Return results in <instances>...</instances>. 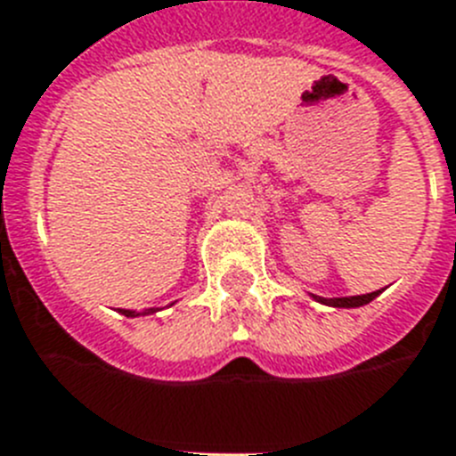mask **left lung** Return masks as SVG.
Wrapping results in <instances>:
<instances>
[{
	"label": "left lung",
	"mask_w": 456,
	"mask_h": 456,
	"mask_svg": "<svg viewBox=\"0 0 456 456\" xmlns=\"http://www.w3.org/2000/svg\"><path fill=\"white\" fill-rule=\"evenodd\" d=\"M381 294V291H371V294H362V296H348V298H319L314 296L319 303L332 305V307H360V305H367L376 298V296Z\"/></svg>",
	"instance_id": "obj_1"
}]
</instances>
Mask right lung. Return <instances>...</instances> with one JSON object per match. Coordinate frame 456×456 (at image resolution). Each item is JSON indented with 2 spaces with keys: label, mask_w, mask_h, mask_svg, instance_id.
<instances>
[{
  "label": "right lung",
  "mask_w": 456,
  "mask_h": 456,
  "mask_svg": "<svg viewBox=\"0 0 456 456\" xmlns=\"http://www.w3.org/2000/svg\"><path fill=\"white\" fill-rule=\"evenodd\" d=\"M121 312H124V314H126V316H140V314H151V312H153V310H144V312H133V310H121Z\"/></svg>",
  "instance_id": "right-lung-1"
}]
</instances>
